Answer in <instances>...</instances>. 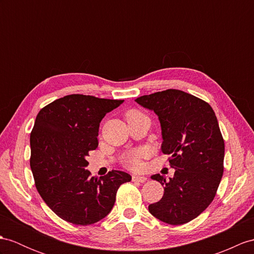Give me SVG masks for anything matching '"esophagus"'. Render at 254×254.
I'll list each match as a JSON object with an SVG mask.
<instances>
[{
    "label": "esophagus",
    "mask_w": 254,
    "mask_h": 254,
    "mask_svg": "<svg viewBox=\"0 0 254 254\" xmlns=\"http://www.w3.org/2000/svg\"><path fill=\"white\" fill-rule=\"evenodd\" d=\"M132 181L144 183L146 181V178L145 177H142V176H132Z\"/></svg>",
    "instance_id": "1"
}]
</instances>
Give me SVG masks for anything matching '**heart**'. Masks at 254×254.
Instances as JSON below:
<instances>
[{"label":"heart","mask_w":254,"mask_h":254,"mask_svg":"<svg viewBox=\"0 0 254 254\" xmlns=\"http://www.w3.org/2000/svg\"><path fill=\"white\" fill-rule=\"evenodd\" d=\"M141 116H144L143 113H141L138 110H129L125 114V120L127 123L131 122L135 119H139ZM147 155V152L144 148H137V150H133L128 152L125 157H124V160H125V164L133 170L139 169L142 166V158H144Z\"/></svg>","instance_id":"b5f03b06"}]
</instances>
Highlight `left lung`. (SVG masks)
<instances>
[{"instance_id": "1", "label": "left lung", "mask_w": 254, "mask_h": 254, "mask_svg": "<svg viewBox=\"0 0 254 254\" xmlns=\"http://www.w3.org/2000/svg\"><path fill=\"white\" fill-rule=\"evenodd\" d=\"M153 110L162 126L164 154L175 177L154 175L165 188L163 198L148 206L158 220L181 225L197 218L212 202L224 171V139L214 111L202 99L167 89L134 100Z\"/></svg>"}]
</instances>
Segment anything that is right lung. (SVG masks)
<instances>
[{"label": "right lung", "mask_w": 254, "mask_h": 254, "mask_svg": "<svg viewBox=\"0 0 254 254\" xmlns=\"http://www.w3.org/2000/svg\"><path fill=\"white\" fill-rule=\"evenodd\" d=\"M123 100L67 95L41 109L30 133L35 187L59 218L90 225L112 210L117 190L131 177L112 170L95 178L85 169L89 152L98 146L100 122Z\"/></svg>", "instance_id": "1"}]
</instances>
